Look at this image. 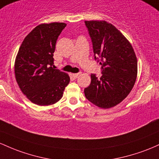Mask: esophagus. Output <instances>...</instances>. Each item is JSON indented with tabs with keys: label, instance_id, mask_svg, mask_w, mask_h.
<instances>
[{
	"label": "esophagus",
	"instance_id": "obj_1",
	"mask_svg": "<svg viewBox=\"0 0 159 159\" xmlns=\"http://www.w3.org/2000/svg\"><path fill=\"white\" fill-rule=\"evenodd\" d=\"M80 75V73H77V74H73V76H74V78H77Z\"/></svg>",
	"mask_w": 159,
	"mask_h": 159
}]
</instances>
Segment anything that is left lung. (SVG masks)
<instances>
[{"instance_id":"1","label":"left lung","mask_w":159,"mask_h":159,"mask_svg":"<svg viewBox=\"0 0 159 159\" xmlns=\"http://www.w3.org/2000/svg\"><path fill=\"white\" fill-rule=\"evenodd\" d=\"M93 44L94 58L100 57L102 76L91 74L85 98L100 108L116 106L133 89L137 74L136 54L129 41L112 24L103 20L85 21Z\"/></svg>"}]
</instances>
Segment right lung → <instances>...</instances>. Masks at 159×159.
Segmentation results:
<instances>
[{"mask_svg": "<svg viewBox=\"0 0 159 159\" xmlns=\"http://www.w3.org/2000/svg\"><path fill=\"white\" fill-rule=\"evenodd\" d=\"M66 25L52 22L35 27L24 39L16 57L18 85L27 98L39 106L58 102L70 83L68 74L52 67L57 39Z\"/></svg>", "mask_w": 159, "mask_h": 159, "instance_id": "1", "label": "right lung"}]
</instances>
